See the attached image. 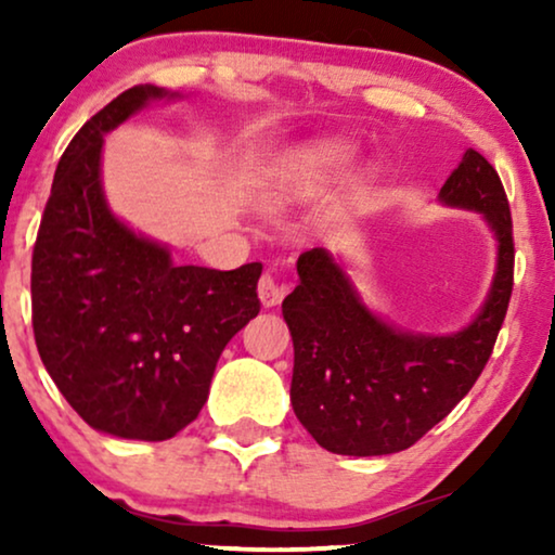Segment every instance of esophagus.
Listing matches in <instances>:
<instances>
[{
	"label": "esophagus",
	"mask_w": 555,
	"mask_h": 555,
	"mask_svg": "<svg viewBox=\"0 0 555 555\" xmlns=\"http://www.w3.org/2000/svg\"><path fill=\"white\" fill-rule=\"evenodd\" d=\"M257 295H260V302L264 308H275L285 298V287L280 285L278 280L270 275V272H264V275L260 278V283H257Z\"/></svg>",
	"instance_id": "esophagus-1"
}]
</instances>
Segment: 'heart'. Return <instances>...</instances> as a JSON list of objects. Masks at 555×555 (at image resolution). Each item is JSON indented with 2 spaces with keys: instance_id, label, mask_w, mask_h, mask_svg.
<instances>
[{
  "instance_id": "1",
  "label": "heart",
  "mask_w": 555,
  "mask_h": 555,
  "mask_svg": "<svg viewBox=\"0 0 555 555\" xmlns=\"http://www.w3.org/2000/svg\"><path fill=\"white\" fill-rule=\"evenodd\" d=\"M356 158V146L346 141H323L306 151L270 192L272 207H291L308 196L310 189L344 173Z\"/></svg>"
}]
</instances>
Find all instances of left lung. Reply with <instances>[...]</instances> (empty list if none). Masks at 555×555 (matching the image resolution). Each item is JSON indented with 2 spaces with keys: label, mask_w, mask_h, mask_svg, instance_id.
<instances>
[{
  "label": "left lung",
  "mask_w": 555,
  "mask_h": 555,
  "mask_svg": "<svg viewBox=\"0 0 555 555\" xmlns=\"http://www.w3.org/2000/svg\"><path fill=\"white\" fill-rule=\"evenodd\" d=\"M444 207L482 215L498 242L488 298L465 328L435 336L399 328L361 298L328 249L298 257L300 283L283 300L295 363L293 412L333 454L378 457L412 447L473 389L513 293V219L488 158L467 149L439 189Z\"/></svg>",
  "instance_id": "8db88e82"
}]
</instances>
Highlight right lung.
Listing matches in <instances>:
<instances>
[{
  "label": "right lung",
  "mask_w": 555,
  "mask_h": 555,
  "mask_svg": "<svg viewBox=\"0 0 555 555\" xmlns=\"http://www.w3.org/2000/svg\"><path fill=\"white\" fill-rule=\"evenodd\" d=\"M135 86L95 113L60 158L33 253V328L60 393L90 427L162 442L192 424L224 346L260 313L262 264H177L162 242L113 215L103 135L151 101Z\"/></svg>",
  "instance_id": "1"
}]
</instances>
